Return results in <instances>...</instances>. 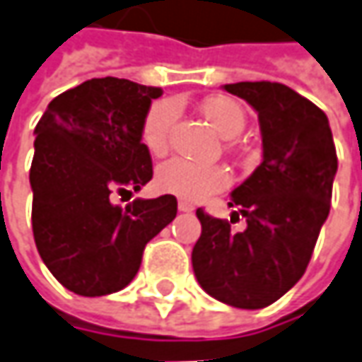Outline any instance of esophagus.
I'll return each mask as SVG.
<instances>
[{
  "label": "esophagus",
  "mask_w": 362,
  "mask_h": 362,
  "mask_svg": "<svg viewBox=\"0 0 362 362\" xmlns=\"http://www.w3.org/2000/svg\"><path fill=\"white\" fill-rule=\"evenodd\" d=\"M178 210H180V212H192L194 204L192 202H188V200H178Z\"/></svg>",
  "instance_id": "obj_1"
}]
</instances>
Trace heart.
I'll list each match as a JSON object with an SVG mask.
<instances>
[{"label": "heart", "instance_id": "b5f03b06", "mask_svg": "<svg viewBox=\"0 0 362 362\" xmlns=\"http://www.w3.org/2000/svg\"><path fill=\"white\" fill-rule=\"evenodd\" d=\"M202 114L222 138L238 136L246 124V114L240 104L226 95H212L204 100ZM174 118H176L174 102L160 100L150 106L142 124V142L152 154H162L166 150ZM156 184L162 192L196 202L210 194L228 188L230 174L222 166H206V164H194L184 158H172L158 168Z\"/></svg>", "mask_w": 362, "mask_h": 362}]
</instances>
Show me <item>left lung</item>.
I'll return each mask as SVG.
<instances>
[{
  "label": "left lung",
  "instance_id": "left-lung-1",
  "mask_svg": "<svg viewBox=\"0 0 362 362\" xmlns=\"http://www.w3.org/2000/svg\"><path fill=\"white\" fill-rule=\"evenodd\" d=\"M224 90L256 110L262 162L230 194L228 206L238 208L232 216L243 214L244 230L232 232L228 220L196 210L202 234L192 268L212 298L255 310L279 300L305 274L329 216L337 150L327 114L288 86L238 81Z\"/></svg>",
  "mask_w": 362,
  "mask_h": 362
}]
</instances>
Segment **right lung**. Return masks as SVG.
I'll return each mask as SVG.
<instances>
[{
  "label": "right lung",
  "mask_w": 362,
  "mask_h": 362,
  "mask_svg": "<svg viewBox=\"0 0 362 362\" xmlns=\"http://www.w3.org/2000/svg\"><path fill=\"white\" fill-rule=\"evenodd\" d=\"M160 88L94 78L49 102L35 126L32 228L49 272L80 296L122 291L146 244L176 218L172 194L114 204L152 180L142 124Z\"/></svg>",
  "instance_id": "right-lung-1"
}]
</instances>
